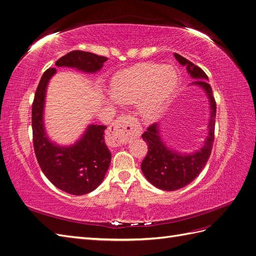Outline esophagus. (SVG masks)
I'll return each instance as SVG.
<instances>
[{
    "label": "esophagus",
    "instance_id": "esophagus-1",
    "mask_svg": "<svg viewBox=\"0 0 256 256\" xmlns=\"http://www.w3.org/2000/svg\"><path fill=\"white\" fill-rule=\"evenodd\" d=\"M141 130L140 122L134 116L120 115L108 128L106 141L112 146H120L140 136Z\"/></svg>",
    "mask_w": 256,
    "mask_h": 256
}]
</instances>
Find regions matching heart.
Returning <instances> with one entry per match:
<instances>
[{
	"mask_svg": "<svg viewBox=\"0 0 256 256\" xmlns=\"http://www.w3.org/2000/svg\"><path fill=\"white\" fill-rule=\"evenodd\" d=\"M176 83L177 74L173 67L142 64L115 76L112 96L122 104L140 102L141 113L150 118L161 111Z\"/></svg>",
	"mask_w": 256,
	"mask_h": 256,
	"instance_id": "b5f03b06",
	"label": "heart"
}]
</instances>
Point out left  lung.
<instances>
[{
  "label": "left lung",
  "mask_w": 256,
  "mask_h": 256,
  "mask_svg": "<svg viewBox=\"0 0 256 256\" xmlns=\"http://www.w3.org/2000/svg\"><path fill=\"white\" fill-rule=\"evenodd\" d=\"M175 58L184 66L192 78L198 79L193 84L203 88L210 102V120L208 125V136L204 146L200 150L190 154H180L168 147L161 141L157 124H152L147 131L142 134L143 140L147 143L148 152L142 161L141 170L148 180L154 187L166 191H174L189 184L202 172L206 162L210 157L212 144L214 140L216 124V100L212 95L208 76L198 66L184 58L180 54H174Z\"/></svg>",
  "instance_id": "left-lung-1"
}]
</instances>
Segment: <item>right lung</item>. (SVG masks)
<instances>
[{"label":"right lung","instance_id":"right-lung-1","mask_svg":"<svg viewBox=\"0 0 256 256\" xmlns=\"http://www.w3.org/2000/svg\"><path fill=\"white\" fill-rule=\"evenodd\" d=\"M106 60L94 53L74 50L58 60L56 65L96 72ZM56 72V68L47 69L36 88L32 104L34 150L42 171L56 188L69 194L83 196L102 184L109 168L111 152L104 138L106 127L88 126L84 136L70 147H60L50 142L44 132L42 114L46 88Z\"/></svg>","mask_w":256,"mask_h":256}]
</instances>
